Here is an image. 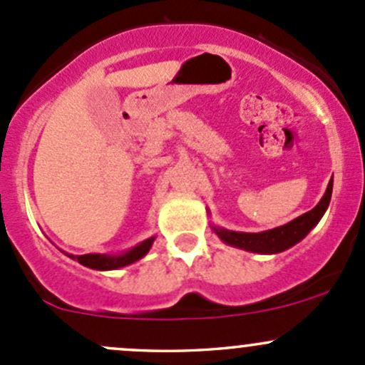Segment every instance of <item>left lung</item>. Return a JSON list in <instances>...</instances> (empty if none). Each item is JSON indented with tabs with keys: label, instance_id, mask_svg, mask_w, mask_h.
Masks as SVG:
<instances>
[{
	"label": "left lung",
	"instance_id": "left-lung-1",
	"mask_svg": "<svg viewBox=\"0 0 365 365\" xmlns=\"http://www.w3.org/2000/svg\"><path fill=\"white\" fill-rule=\"evenodd\" d=\"M332 185L334 178H330L329 185H327L325 194L319 200V203L312 210H309L304 215L297 217L292 222L284 224V226L274 227V230L261 231V233H244V231H231L224 230V227L212 224V230L215 231L217 237L224 242V244L231 245V247L244 249L249 252L257 254H277L286 251V249L293 247L300 240H304L309 235V231L319 222L323 213L327 212L330 205V197H332ZM210 213V212H208Z\"/></svg>",
	"mask_w": 365,
	"mask_h": 365
}]
</instances>
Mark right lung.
Wrapping results in <instances>:
<instances>
[{
  "instance_id": "1",
  "label": "right lung",
  "mask_w": 365,
  "mask_h": 365,
  "mask_svg": "<svg viewBox=\"0 0 365 365\" xmlns=\"http://www.w3.org/2000/svg\"><path fill=\"white\" fill-rule=\"evenodd\" d=\"M153 242H155V237L146 238L141 244H138L135 247L128 249V251L121 254H83V256H73V254H67L72 259L79 261L83 267L91 268V270H118V268H123L127 264L135 263L141 257H145L148 254L150 249H152Z\"/></svg>"
}]
</instances>
